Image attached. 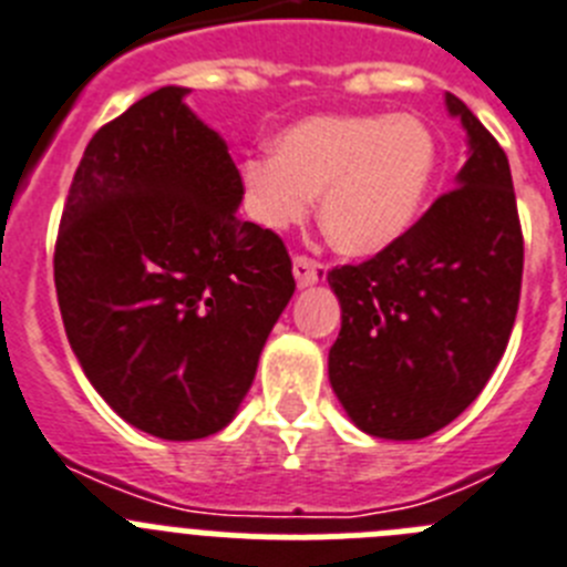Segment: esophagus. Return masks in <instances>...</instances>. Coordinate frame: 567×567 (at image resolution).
Masks as SVG:
<instances>
[{
  "label": "esophagus",
  "instance_id": "esophagus-1",
  "mask_svg": "<svg viewBox=\"0 0 567 567\" xmlns=\"http://www.w3.org/2000/svg\"><path fill=\"white\" fill-rule=\"evenodd\" d=\"M293 277L296 282H299V288H308V285L321 282V279H324V265H321L319 259L308 257V254H296Z\"/></svg>",
  "mask_w": 567,
  "mask_h": 567
}]
</instances>
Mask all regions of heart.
<instances>
[{
	"instance_id": "heart-1",
	"label": "heart",
	"mask_w": 567,
	"mask_h": 567,
	"mask_svg": "<svg viewBox=\"0 0 567 567\" xmlns=\"http://www.w3.org/2000/svg\"><path fill=\"white\" fill-rule=\"evenodd\" d=\"M435 135L415 115H316L243 163L246 208L262 228L302 223L319 195L330 246L367 257L404 237L430 195Z\"/></svg>"
}]
</instances>
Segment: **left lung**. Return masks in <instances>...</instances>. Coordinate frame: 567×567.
Returning <instances> with one entry per match:
<instances>
[{
    "label": "left lung",
    "mask_w": 567,
    "mask_h": 567,
    "mask_svg": "<svg viewBox=\"0 0 567 567\" xmlns=\"http://www.w3.org/2000/svg\"><path fill=\"white\" fill-rule=\"evenodd\" d=\"M468 135L457 186L404 237L328 274L341 302L330 384L367 435L417 441L455 421L506 353L523 285V228L506 152L457 95Z\"/></svg>",
    "instance_id": "left-lung-1"
}]
</instances>
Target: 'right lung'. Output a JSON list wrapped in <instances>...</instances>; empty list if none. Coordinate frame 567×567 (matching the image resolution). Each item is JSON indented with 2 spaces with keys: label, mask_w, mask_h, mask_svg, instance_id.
<instances>
[{
  "label": "right lung",
  "mask_w": 567,
  "mask_h": 567,
  "mask_svg": "<svg viewBox=\"0 0 567 567\" xmlns=\"http://www.w3.org/2000/svg\"><path fill=\"white\" fill-rule=\"evenodd\" d=\"M161 86L86 144L55 237V293L90 384L166 441L220 432L293 296L282 237L237 217L228 146Z\"/></svg>",
  "instance_id": "obj_1"
}]
</instances>
